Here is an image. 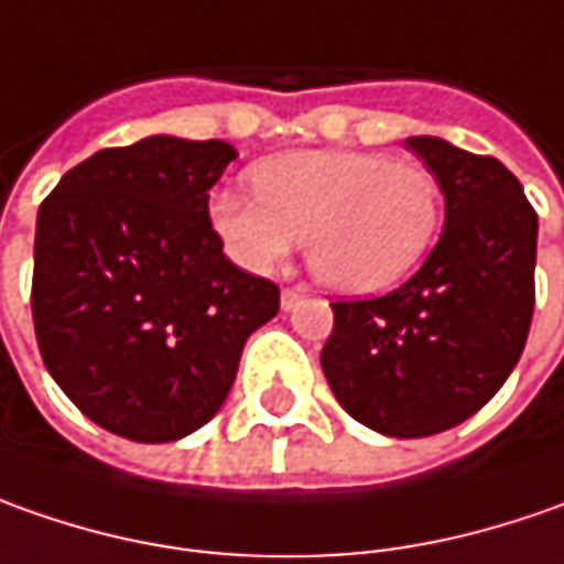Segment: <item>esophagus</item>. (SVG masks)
Listing matches in <instances>:
<instances>
[{"label":"esophagus","mask_w":564,"mask_h":564,"mask_svg":"<svg viewBox=\"0 0 564 564\" xmlns=\"http://www.w3.org/2000/svg\"><path fill=\"white\" fill-rule=\"evenodd\" d=\"M302 300L300 290H283L281 293V308L283 312H290V308H296V302Z\"/></svg>","instance_id":"34e87169"}]
</instances>
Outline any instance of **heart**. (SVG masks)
I'll list each match as a JSON object with an SVG mask.
<instances>
[{
  "instance_id": "1",
  "label": "heart",
  "mask_w": 564,
  "mask_h": 564,
  "mask_svg": "<svg viewBox=\"0 0 564 564\" xmlns=\"http://www.w3.org/2000/svg\"><path fill=\"white\" fill-rule=\"evenodd\" d=\"M252 193L218 189L212 227L249 271H271L302 237L305 262L324 286L361 296L402 281L431 252L443 189L415 159L365 149H302L264 159Z\"/></svg>"
}]
</instances>
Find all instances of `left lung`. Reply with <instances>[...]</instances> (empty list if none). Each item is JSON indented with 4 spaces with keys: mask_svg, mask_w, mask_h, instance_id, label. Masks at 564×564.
Listing matches in <instances>:
<instances>
[{
    "mask_svg": "<svg viewBox=\"0 0 564 564\" xmlns=\"http://www.w3.org/2000/svg\"><path fill=\"white\" fill-rule=\"evenodd\" d=\"M405 147L440 181L443 234L399 290L334 302L321 368L359 424L415 440L484 409L521 359L534 315L536 212L490 155L440 137H409Z\"/></svg>",
    "mask_w": 564,
    "mask_h": 564,
    "instance_id": "obj_1",
    "label": "left lung"
}]
</instances>
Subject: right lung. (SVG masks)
Wrapping results in <instances>:
<instances>
[{
	"label": "right lung",
	"instance_id": "obj_1",
	"mask_svg": "<svg viewBox=\"0 0 564 564\" xmlns=\"http://www.w3.org/2000/svg\"><path fill=\"white\" fill-rule=\"evenodd\" d=\"M237 149L155 133L70 167L36 215L33 327L99 427L171 443L218 415L281 290L224 256L208 189Z\"/></svg>",
	"mask_w": 564,
	"mask_h": 564
}]
</instances>
